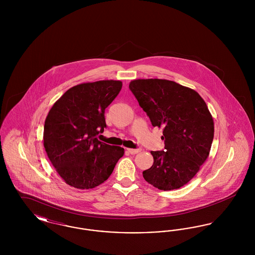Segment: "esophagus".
Masks as SVG:
<instances>
[{"label": "esophagus", "instance_id": "1", "mask_svg": "<svg viewBox=\"0 0 255 255\" xmlns=\"http://www.w3.org/2000/svg\"><path fill=\"white\" fill-rule=\"evenodd\" d=\"M127 151L130 153V154H132V155H134V154H137V153H139L140 151H141V149H131V148H129V149H127Z\"/></svg>", "mask_w": 255, "mask_h": 255}]
</instances>
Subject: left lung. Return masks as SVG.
Masks as SVG:
<instances>
[{"instance_id": "left-lung-1", "label": "left lung", "mask_w": 255, "mask_h": 255, "mask_svg": "<svg viewBox=\"0 0 255 255\" xmlns=\"http://www.w3.org/2000/svg\"><path fill=\"white\" fill-rule=\"evenodd\" d=\"M154 127L162 128L165 151H151L154 163L143 171L159 190L178 189L205 163L214 136L213 118L202 97L166 79H134L129 84Z\"/></svg>"}]
</instances>
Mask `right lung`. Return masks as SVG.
<instances>
[{
	"mask_svg": "<svg viewBox=\"0 0 255 255\" xmlns=\"http://www.w3.org/2000/svg\"><path fill=\"white\" fill-rule=\"evenodd\" d=\"M122 88L120 80L82 83L69 89L49 110L44 147L63 181L74 188L90 189L103 183L124 155L121 146L97 138L106 127L105 109Z\"/></svg>",
	"mask_w": 255,
	"mask_h": 255,
	"instance_id": "add662e5",
	"label": "right lung"
}]
</instances>
